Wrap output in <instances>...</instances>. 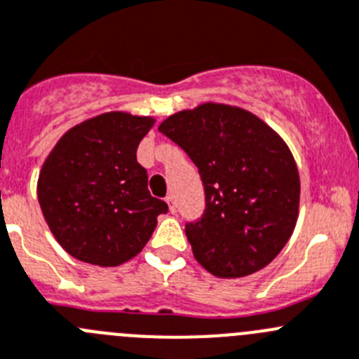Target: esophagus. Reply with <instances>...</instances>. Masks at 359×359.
Returning <instances> with one entry per match:
<instances>
[{
  "instance_id": "obj_1",
  "label": "esophagus",
  "mask_w": 359,
  "mask_h": 359,
  "mask_svg": "<svg viewBox=\"0 0 359 359\" xmlns=\"http://www.w3.org/2000/svg\"><path fill=\"white\" fill-rule=\"evenodd\" d=\"M166 202H168V208H170V211L175 212L177 211V205H175V196L173 195H168L166 196Z\"/></svg>"
}]
</instances>
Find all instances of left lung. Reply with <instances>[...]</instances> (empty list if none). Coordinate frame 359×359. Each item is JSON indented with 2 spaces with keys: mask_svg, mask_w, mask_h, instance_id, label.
<instances>
[{
  "mask_svg": "<svg viewBox=\"0 0 359 359\" xmlns=\"http://www.w3.org/2000/svg\"><path fill=\"white\" fill-rule=\"evenodd\" d=\"M159 132L198 168L205 209L186 224L193 256L216 277H245L288 243L300 180L279 134L240 107L203 103L170 116Z\"/></svg>",
  "mask_w": 359,
  "mask_h": 359,
  "instance_id": "8db88e82",
  "label": "left lung"
}]
</instances>
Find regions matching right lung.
<instances>
[{"instance_id": "1", "label": "right lung", "mask_w": 359, "mask_h": 359, "mask_svg": "<svg viewBox=\"0 0 359 359\" xmlns=\"http://www.w3.org/2000/svg\"><path fill=\"white\" fill-rule=\"evenodd\" d=\"M151 118L107 112L76 125L55 144L39 173L37 196L50 231L73 257L118 266L143 250L168 212L148 191L135 151Z\"/></svg>"}]
</instances>
